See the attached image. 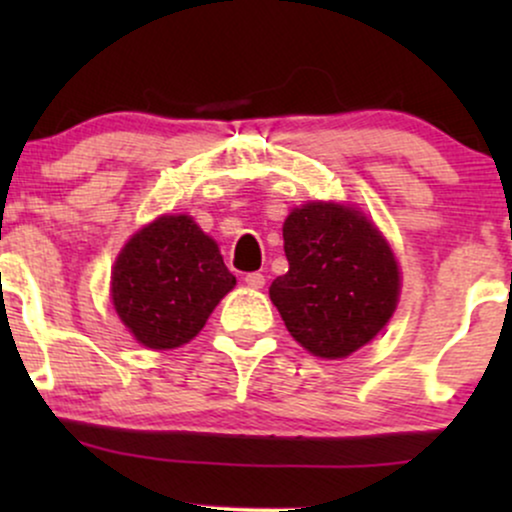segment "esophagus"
<instances>
[{
    "label": "esophagus",
    "instance_id": "obj_1",
    "mask_svg": "<svg viewBox=\"0 0 512 512\" xmlns=\"http://www.w3.org/2000/svg\"><path fill=\"white\" fill-rule=\"evenodd\" d=\"M264 274H260V272H250V274H245V284L250 286V289H262L264 286Z\"/></svg>",
    "mask_w": 512,
    "mask_h": 512
}]
</instances>
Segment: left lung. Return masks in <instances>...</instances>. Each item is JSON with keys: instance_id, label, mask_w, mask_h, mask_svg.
Returning a JSON list of instances; mask_svg holds the SVG:
<instances>
[{"instance_id": "1", "label": "left lung", "mask_w": 512, "mask_h": 512, "mask_svg": "<svg viewBox=\"0 0 512 512\" xmlns=\"http://www.w3.org/2000/svg\"><path fill=\"white\" fill-rule=\"evenodd\" d=\"M284 252L289 272L276 276L269 296L310 354H354L395 313V255L361 211L325 202L293 209L284 223Z\"/></svg>"}]
</instances>
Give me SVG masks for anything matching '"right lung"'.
<instances>
[{
	"label": "right lung",
	"instance_id": "1",
	"mask_svg": "<svg viewBox=\"0 0 512 512\" xmlns=\"http://www.w3.org/2000/svg\"><path fill=\"white\" fill-rule=\"evenodd\" d=\"M236 286L216 243L190 216H161L117 257L113 303L149 349H175L202 330L216 303Z\"/></svg>",
	"mask_w": 512,
	"mask_h": 512
}]
</instances>
